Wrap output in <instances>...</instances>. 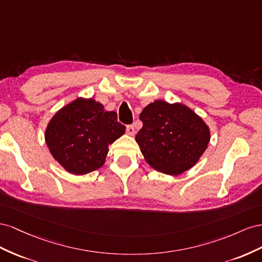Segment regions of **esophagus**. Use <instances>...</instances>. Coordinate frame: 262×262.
I'll use <instances>...</instances> for the list:
<instances>
[{"label": "esophagus", "instance_id": "esophagus-1", "mask_svg": "<svg viewBox=\"0 0 262 262\" xmlns=\"http://www.w3.org/2000/svg\"><path fill=\"white\" fill-rule=\"evenodd\" d=\"M126 132H127V134H128V135L133 136L134 134H135V127H134V125H128L126 127Z\"/></svg>", "mask_w": 262, "mask_h": 262}]
</instances>
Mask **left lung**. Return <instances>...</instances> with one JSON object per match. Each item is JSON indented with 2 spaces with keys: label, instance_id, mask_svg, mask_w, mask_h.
I'll use <instances>...</instances> for the list:
<instances>
[{
  "label": "left lung",
  "instance_id": "8db88e82",
  "mask_svg": "<svg viewBox=\"0 0 262 262\" xmlns=\"http://www.w3.org/2000/svg\"><path fill=\"white\" fill-rule=\"evenodd\" d=\"M143 122L135 137L150 167L169 176H179L195 164L210 143V128L181 103L157 100L143 110Z\"/></svg>",
  "mask_w": 262,
  "mask_h": 262
}]
</instances>
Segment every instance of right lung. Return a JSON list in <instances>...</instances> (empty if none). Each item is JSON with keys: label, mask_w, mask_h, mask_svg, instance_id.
<instances>
[{"label": "right lung", "mask_w": 262, "mask_h": 262, "mask_svg": "<svg viewBox=\"0 0 262 262\" xmlns=\"http://www.w3.org/2000/svg\"><path fill=\"white\" fill-rule=\"evenodd\" d=\"M116 112L104 111L100 102L78 98L52 116L45 140L55 160L69 173L82 176L101 168L108 145L124 135Z\"/></svg>", "instance_id": "right-lung-1"}]
</instances>
